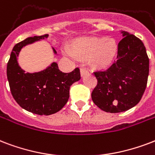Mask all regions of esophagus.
<instances>
[{
  "label": "esophagus",
  "instance_id": "obj_1",
  "mask_svg": "<svg viewBox=\"0 0 155 155\" xmlns=\"http://www.w3.org/2000/svg\"><path fill=\"white\" fill-rule=\"evenodd\" d=\"M88 70L87 69V68H85V67H81L80 68V74H81V75H86V74H88Z\"/></svg>",
  "mask_w": 155,
  "mask_h": 155
}]
</instances>
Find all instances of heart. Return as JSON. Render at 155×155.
Masks as SVG:
<instances>
[{
  "label": "heart",
  "instance_id": "heart-1",
  "mask_svg": "<svg viewBox=\"0 0 155 155\" xmlns=\"http://www.w3.org/2000/svg\"><path fill=\"white\" fill-rule=\"evenodd\" d=\"M118 51L115 40L105 37H81L73 41L69 55L79 59L89 58L93 66L105 67L110 64Z\"/></svg>",
  "mask_w": 155,
  "mask_h": 155
}]
</instances>
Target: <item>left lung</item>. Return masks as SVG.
I'll return each instance as SVG.
<instances>
[{
    "label": "left lung",
    "instance_id": "1",
    "mask_svg": "<svg viewBox=\"0 0 155 155\" xmlns=\"http://www.w3.org/2000/svg\"><path fill=\"white\" fill-rule=\"evenodd\" d=\"M117 59L106 71L94 72L97 84L92 92L94 104L110 113L133 108L140 101L149 75L148 55L142 41L122 31Z\"/></svg>",
    "mask_w": 155,
    "mask_h": 155
}]
</instances>
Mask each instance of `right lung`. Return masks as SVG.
Returning a JSON list of instances; mask_svg holds the SVG:
<instances>
[{"instance_id": "add662e5", "label": "right lung", "mask_w": 155, "mask_h": 155, "mask_svg": "<svg viewBox=\"0 0 155 155\" xmlns=\"http://www.w3.org/2000/svg\"><path fill=\"white\" fill-rule=\"evenodd\" d=\"M47 37L48 34L28 37L16 44L7 63V79L13 97L22 108L40 115H49L62 109L69 99L71 85L80 79L78 67L71 72L63 73L56 62L45 71L32 74L20 68L17 57L22 47Z\"/></svg>"}]
</instances>
